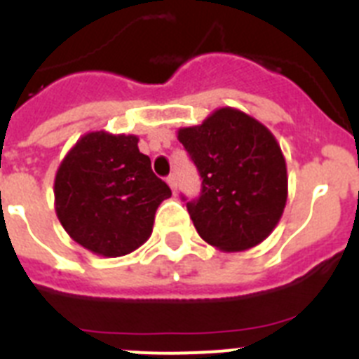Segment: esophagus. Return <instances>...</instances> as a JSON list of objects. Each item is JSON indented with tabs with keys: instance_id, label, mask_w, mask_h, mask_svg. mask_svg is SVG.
Here are the masks:
<instances>
[{
	"instance_id": "obj_1",
	"label": "esophagus",
	"mask_w": 359,
	"mask_h": 359,
	"mask_svg": "<svg viewBox=\"0 0 359 359\" xmlns=\"http://www.w3.org/2000/svg\"><path fill=\"white\" fill-rule=\"evenodd\" d=\"M167 183H169V187H170V189H172L174 194H176V190H177V180H176V176H174V174H170V176L167 177Z\"/></svg>"
}]
</instances>
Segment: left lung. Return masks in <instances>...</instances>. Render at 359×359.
Returning <instances> with one entry per match:
<instances>
[{"mask_svg": "<svg viewBox=\"0 0 359 359\" xmlns=\"http://www.w3.org/2000/svg\"><path fill=\"white\" fill-rule=\"evenodd\" d=\"M177 140L203 177L198 201L187 203L203 241L221 252H244L280 221L287 201V167L273 133L236 107H217Z\"/></svg>", "mask_w": 359, "mask_h": 359, "instance_id": "left-lung-1", "label": "left lung"}]
</instances>
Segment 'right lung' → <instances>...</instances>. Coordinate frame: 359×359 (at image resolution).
I'll list each match as a JSON object with an SVG mask.
<instances>
[{"mask_svg":"<svg viewBox=\"0 0 359 359\" xmlns=\"http://www.w3.org/2000/svg\"><path fill=\"white\" fill-rule=\"evenodd\" d=\"M170 189L151 169L136 135L90 131L62 158L53 182L55 214L75 243L100 257H122L151 237Z\"/></svg>","mask_w":359,"mask_h":359,"instance_id":"right-lung-1","label":"right lung"}]
</instances>
